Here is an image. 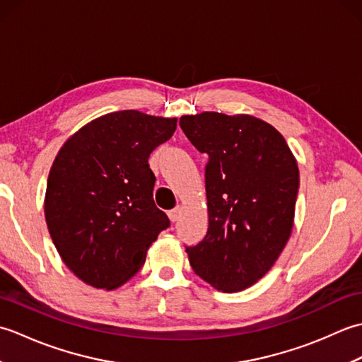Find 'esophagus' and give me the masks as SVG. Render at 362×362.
I'll return each instance as SVG.
<instances>
[{
  "instance_id": "1",
  "label": "esophagus",
  "mask_w": 362,
  "mask_h": 362,
  "mask_svg": "<svg viewBox=\"0 0 362 362\" xmlns=\"http://www.w3.org/2000/svg\"><path fill=\"white\" fill-rule=\"evenodd\" d=\"M180 214H182V206H175L174 210H171V211H168V216H169V219H171L173 222H175V221H179V218H180Z\"/></svg>"
}]
</instances>
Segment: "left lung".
<instances>
[{
	"label": "left lung",
	"instance_id": "8db88e82",
	"mask_svg": "<svg viewBox=\"0 0 362 362\" xmlns=\"http://www.w3.org/2000/svg\"><path fill=\"white\" fill-rule=\"evenodd\" d=\"M179 124L199 152L209 153V232L187 247L189 264L218 291H243L263 279L289 240L297 160L279 130L252 115L202 112Z\"/></svg>",
	"mask_w": 362,
	"mask_h": 362
}]
</instances>
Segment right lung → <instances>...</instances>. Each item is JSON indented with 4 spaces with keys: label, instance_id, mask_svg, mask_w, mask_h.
<instances>
[{
    "label": "right lung",
    "instance_id": "1",
    "mask_svg": "<svg viewBox=\"0 0 362 362\" xmlns=\"http://www.w3.org/2000/svg\"><path fill=\"white\" fill-rule=\"evenodd\" d=\"M177 118L138 110L103 115L73 134L54 158L45 219L60 258L83 283L117 289L140 271L166 214L153 202L148 158Z\"/></svg>",
    "mask_w": 362,
    "mask_h": 362
}]
</instances>
